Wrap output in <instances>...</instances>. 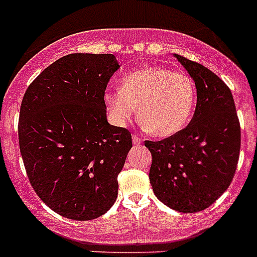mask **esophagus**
Here are the masks:
<instances>
[{
  "label": "esophagus",
  "mask_w": 257,
  "mask_h": 257,
  "mask_svg": "<svg viewBox=\"0 0 257 257\" xmlns=\"http://www.w3.org/2000/svg\"><path fill=\"white\" fill-rule=\"evenodd\" d=\"M133 143H134V145H140L143 143V139H140L138 135H134L133 136Z\"/></svg>",
  "instance_id": "34e87169"
}]
</instances>
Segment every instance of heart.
<instances>
[{
    "mask_svg": "<svg viewBox=\"0 0 257 257\" xmlns=\"http://www.w3.org/2000/svg\"><path fill=\"white\" fill-rule=\"evenodd\" d=\"M104 100L118 126L128 123L139 110L143 124L152 134L171 136L183 130L192 117L196 85L184 72L153 65L127 73L119 91L105 92Z\"/></svg>",
    "mask_w": 257,
    "mask_h": 257,
    "instance_id": "b5f03b06",
    "label": "heart"
}]
</instances>
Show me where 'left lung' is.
<instances>
[{
  "mask_svg": "<svg viewBox=\"0 0 257 257\" xmlns=\"http://www.w3.org/2000/svg\"><path fill=\"white\" fill-rule=\"evenodd\" d=\"M174 56L196 83V112L184 130L161 142H145L152 153L149 180L162 203L193 213L210 207L230 185L240 127L228 86L199 63Z\"/></svg>",
  "mask_w": 257,
  "mask_h": 257,
  "instance_id": "1",
  "label": "left lung"
}]
</instances>
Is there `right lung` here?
<instances>
[{"instance_id": "obj_1", "label": "right lung", "mask_w": 257, "mask_h": 257, "mask_svg": "<svg viewBox=\"0 0 257 257\" xmlns=\"http://www.w3.org/2000/svg\"><path fill=\"white\" fill-rule=\"evenodd\" d=\"M119 68L112 54H69L29 85L19 115V145L29 183L52 211L85 221L118 196L130 131L109 124L104 94Z\"/></svg>"}]
</instances>
